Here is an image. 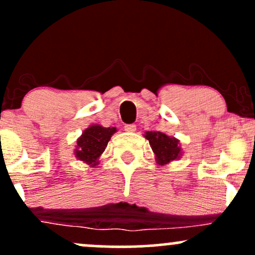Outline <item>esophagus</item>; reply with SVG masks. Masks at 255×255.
Listing matches in <instances>:
<instances>
[{
	"label": "esophagus",
	"instance_id": "esophagus-1",
	"mask_svg": "<svg viewBox=\"0 0 255 255\" xmlns=\"http://www.w3.org/2000/svg\"><path fill=\"white\" fill-rule=\"evenodd\" d=\"M125 130L128 131V133H133V131L136 130V126L135 125H126L125 126Z\"/></svg>",
	"mask_w": 255,
	"mask_h": 255
}]
</instances>
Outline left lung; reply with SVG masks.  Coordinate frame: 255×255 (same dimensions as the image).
<instances>
[{
	"label": "left lung",
	"mask_w": 255,
	"mask_h": 255,
	"mask_svg": "<svg viewBox=\"0 0 255 255\" xmlns=\"http://www.w3.org/2000/svg\"><path fill=\"white\" fill-rule=\"evenodd\" d=\"M146 139L150 142L152 151L159 165L176 160L182 154L180 141L174 136H169L162 131H146Z\"/></svg>",
	"instance_id": "8db88e82"
}]
</instances>
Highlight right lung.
<instances>
[{
	"label": "right lung",
	"mask_w": 255,
	"mask_h": 255,
	"mask_svg": "<svg viewBox=\"0 0 255 255\" xmlns=\"http://www.w3.org/2000/svg\"><path fill=\"white\" fill-rule=\"evenodd\" d=\"M115 127H103L101 125H91L83 131L77 140L74 154L81 162L95 168L98 164L99 157L102 156L110 137L116 133Z\"/></svg>",
	"instance_id": "right-lung-1"
}]
</instances>
